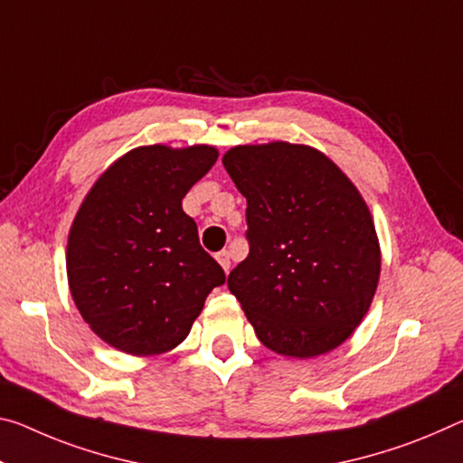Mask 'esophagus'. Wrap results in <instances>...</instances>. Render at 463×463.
I'll return each instance as SVG.
<instances>
[{"label":"esophagus","mask_w":463,"mask_h":463,"mask_svg":"<svg viewBox=\"0 0 463 463\" xmlns=\"http://www.w3.org/2000/svg\"><path fill=\"white\" fill-rule=\"evenodd\" d=\"M216 260H218L220 266H222V269L226 271V274H229V271H231V253L229 251H220L216 255Z\"/></svg>","instance_id":"esophagus-1"}]
</instances>
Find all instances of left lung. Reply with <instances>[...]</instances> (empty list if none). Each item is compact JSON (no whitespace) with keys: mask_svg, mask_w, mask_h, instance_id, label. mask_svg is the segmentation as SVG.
<instances>
[{"mask_svg":"<svg viewBox=\"0 0 463 463\" xmlns=\"http://www.w3.org/2000/svg\"><path fill=\"white\" fill-rule=\"evenodd\" d=\"M222 165L247 197L249 255L229 288L260 342L292 358L337 348L369 311L381 271L363 195L303 144L234 146Z\"/></svg>","mask_w":463,"mask_h":463,"instance_id":"8db88e82","label":"left lung"}]
</instances>
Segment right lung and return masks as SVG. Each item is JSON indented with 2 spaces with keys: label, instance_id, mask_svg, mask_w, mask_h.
Returning a JSON list of instances; mask_svg holds the SVG:
<instances>
[{
  "label": "right lung",
  "instance_id": "1",
  "mask_svg": "<svg viewBox=\"0 0 463 463\" xmlns=\"http://www.w3.org/2000/svg\"><path fill=\"white\" fill-rule=\"evenodd\" d=\"M214 146H142L94 183L68 237V282L100 340L136 356L185 340L224 269L205 253L183 197L214 166Z\"/></svg>",
  "mask_w": 463,
  "mask_h": 463
}]
</instances>
